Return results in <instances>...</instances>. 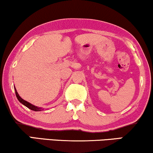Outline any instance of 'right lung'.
<instances>
[{"label":"right lung","mask_w":153,"mask_h":153,"mask_svg":"<svg viewBox=\"0 0 153 153\" xmlns=\"http://www.w3.org/2000/svg\"><path fill=\"white\" fill-rule=\"evenodd\" d=\"M15 94H16V96H17V99H18V100L19 101V102H20L21 103H22L24 105H25L26 107H27V108L30 109V110H33V111H41V110H42V109H41V108H38V107H36L34 105H31V103L28 102H27V101L23 100V99L21 97L19 96V94H17V91H16V89H15Z\"/></svg>","instance_id":"1"}]
</instances>
